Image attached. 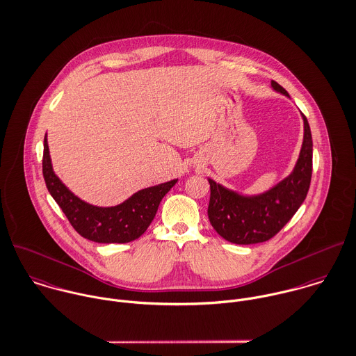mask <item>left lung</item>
Returning a JSON list of instances; mask_svg holds the SVG:
<instances>
[{"mask_svg": "<svg viewBox=\"0 0 356 356\" xmlns=\"http://www.w3.org/2000/svg\"><path fill=\"white\" fill-rule=\"evenodd\" d=\"M272 88L290 98L275 80ZM304 141L293 172L265 193L244 195L208 177L211 200L208 218L225 240L240 244H258L276 236L294 216L307 198L312 177V134L304 113Z\"/></svg>", "mask_w": 356, "mask_h": 356, "instance_id": "8db88e82", "label": "left lung"}]
</instances>
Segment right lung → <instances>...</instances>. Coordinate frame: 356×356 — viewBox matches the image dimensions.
<instances>
[{
    "label": "right lung",
    "instance_id": "add662e5",
    "mask_svg": "<svg viewBox=\"0 0 356 356\" xmlns=\"http://www.w3.org/2000/svg\"><path fill=\"white\" fill-rule=\"evenodd\" d=\"M42 176L49 194L73 229L81 237L102 244L130 243L143 236L154 220L162 198L177 183V179H173L143 188L115 207L91 205L74 195L55 175L47 134L44 137Z\"/></svg>",
    "mask_w": 356,
    "mask_h": 356
}]
</instances>
